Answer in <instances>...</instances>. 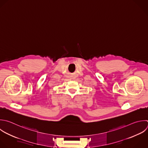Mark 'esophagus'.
Wrapping results in <instances>:
<instances>
[{"instance_id": "obj_1", "label": "esophagus", "mask_w": 148, "mask_h": 148, "mask_svg": "<svg viewBox=\"0 0 148 148\" xmlns=\"http://www.w3.org/2000/svg\"><path fill=\"white\" fill-rule=\"evenodd\" d=\"M75 79V77H73V79Z\"/></svg>"}]
</instances>
